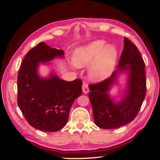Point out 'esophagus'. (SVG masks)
<instances>
[{
  "label": "esophagus",
  "mask_w": 160,
  "mask_h": 160,
  "mask_svg": "<svg viewBox=\"0 0 160 160\" xmlns=\"http://www.w3.org/2000/svg\"><path fill=\"white\" fill-rule=\"evenodd\" d=\"M82 90H83V92H84V94L88 93L89 91L88 84L84 83V84H83V85H82Z\"/></svg>",
  "instance_id": "esophagus-1"
}]
</instances>
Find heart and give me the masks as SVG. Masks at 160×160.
<instances>
[{"instance_id":"heart-1","label":"heart","mask_w":160,"mask_h":160,"mask_svg":"<svg viewBox=\"0 0 160 160\" xmlns=\"http://www.w3.org/2000/svg\"><path fill=\"white\" fill-rule=\"evenodd\" d=\"M118 58V50L106 41L98 40L77 48L73 54V62L77 67L89 68V76L98 82L108 78L114 71Z\"/></svg>"}]
</instances>
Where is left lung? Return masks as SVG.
Listing matches in <instances>:
<instances>
[{
  "label": "left lung",
  "mask_w": 160,
  "mask_h": 160,
  "mask_svg": "<svg viewBox=\"0 0 160 160\" xmlns=\"http://www.w3.org/2000/svg\"><path fill=\"white\" fill-rule=\"evenodd\" d=\"M124 49L118 68L111 77L97 84H89V98L95 123L102 129H114L130 123L136 117L146 93L145 63L134 43L124 38ZM128 72V88L119 102H114L108 91L122 72Z\"/></svg>",
  "instance_id": "left-lung-1"
}]
</instances>
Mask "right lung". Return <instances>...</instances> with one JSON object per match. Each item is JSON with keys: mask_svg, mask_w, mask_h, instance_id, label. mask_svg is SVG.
<instances>
[{"mask_svg": "<svg viewBox=\"0 0 160 160\" xmlns=\"http://www.w3.org/2000/svg\"><path fill=\"white\" fill-rule=\"evenodd\" d=\"M62 50L39 43L28 52L17 77V103L30 126L45 132H57L67 123L73 102L82 94V82L60 79L52 73L49 78L38 74L39 62L62 58Z\"/></svg>", "mask_w": 160, "mask_h": 160, "instance_id": "1", "label": "right lung"}]
</instances>
